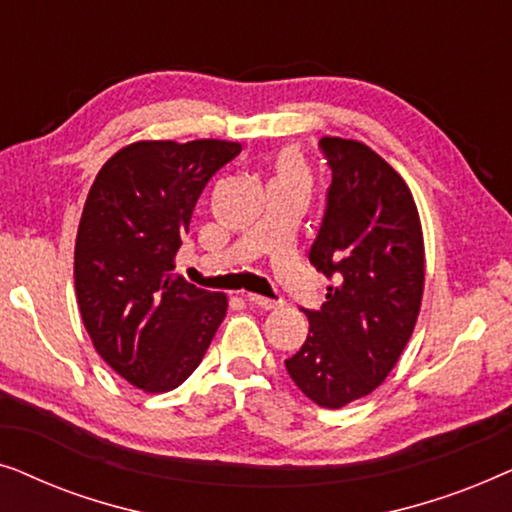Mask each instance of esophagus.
Listing matches in <instances>:
<instances>
[{"label":"esophagus","instance_id":"34e87169","mask_svg":"<svg viewBox=\"0 0 512 512\" xmlns=\"http://www.w3.org/2000/svg\"><path fill=\"white\" fill-rule=\"evenodd\" d=\"M247 300H249L251 305L261 307V310H277V307H279L277 300H270V298H265V296H258V293H247Z\"/></svg>","mask_w":512,"mask_h":512}]
</instances>
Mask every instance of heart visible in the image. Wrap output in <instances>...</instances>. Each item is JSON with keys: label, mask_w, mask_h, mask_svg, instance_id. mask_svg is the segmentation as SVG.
<instances>
[{"label": "heart", "mask_w": 512, "mask_h": 512, "mask_svg": "<svg viewBox=\"0 0 512 512\" xmlns=\"http://www.w3.org/2000/svg\"><path fill=\"white\" fill-rule=\"evenodd\" d=\"M277 177H293L307 181V170L296 153H284L282 158L277 160Z\"/></svg>", "instance_id": "heart-1"}]
</instances>
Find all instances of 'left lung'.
<instances>
[{
	"label": "left lung",
	"mask_w": 512,
	"mask_h": 512,
	"mask_svg": "<svg viewBox=\"0 0 512 512\" xmlns=\"http://www.w3.org/2000/svg\"><path fill=\"white\" fill-rule=\"evenodd\" d=\"M333 170L310 263L326 277V303L305 310V345L286 370L321 408L338 410L380 384L401 359L424 296L422 221L408 184L356 139L321 137Z\"/></svg>",
	"instance_id": "left-lung-1"
}]
</instances>
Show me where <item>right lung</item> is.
Wrapping results in <instances>:
<instances>
[{
    "mask_svg": "<svg viewBox=\"0 0 512 512\" xmlns=\"http://www.w3.org/2000/svg\"><path fill=\"white\" fill-rule=\"evenodd\" d=\"M240 151L223 139H142L116 151L88 191L74 247L76 303L97 354L146 394L177 389L226 317V293L172 270L202 188Z\"/></svg>",
    "mask_w": 512,
    "mask_h": 512,
    "instance_id": "right-lung-1",
    "label": "right lung"
}]
</instances>
